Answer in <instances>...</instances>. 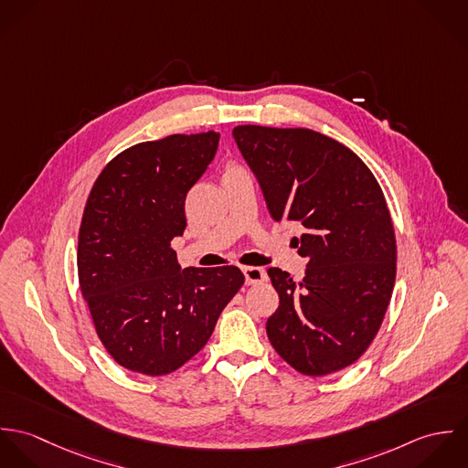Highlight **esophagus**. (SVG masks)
Listing matches in <instances>:
<instances>
[{
    "label": "esophagus",
    "mask_w": 468,
    "mask_h": 468,
    "mask_svg": "<svg viewBox=\"0 0 468 468\" xmlns=\"http://www.w3.org/2000/svg\"><path fill=\"white\" fill-rule=\"evenodd\" d=\"M245 273V281L247 284H261L267 281V271L260 267H245L243 268Z\"/></svg>",
    "instance_id": "1"
}]
</instances>
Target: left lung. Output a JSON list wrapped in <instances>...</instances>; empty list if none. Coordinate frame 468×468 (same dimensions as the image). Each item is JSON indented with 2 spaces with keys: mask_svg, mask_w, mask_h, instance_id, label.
Instances as JSON below:
<instances>
[{
  "mask_svg": "<svg viewBox=\"0 0 468 468\" xmlns=\"http://www.w3.org/2000/svg\"><path fill=\"white\" fill-rule=\"evenodd\" d=\"M275 221L292 219L308 258L303 281L268 268L279 308L267 321L277 355L306 377L356 362L378 334L397 277V238L382 187L344 144L306 128L236 126Z\"/></svg>",
  "mask_w": 468,
  "mask_h": 468,
  "instance_id": "left-lung-1",
  "label": "left lung"
}]
</instances>
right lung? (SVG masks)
<instances>
[{"instance_id":"add662e5","label":"right lung","mask_w":468,"mask_h":468,"mask_svg":"<svg viewBox=\"0 0 468 468\" xmlns=\"http://www.w3.org/2000/svg\"><path fill=\"white\" fill-rule=\"evenodd\" d=\"M218 140L210 130L134 144L106 164L86 200L80 292L102 346L134 373L162 377L191 360L245 282L238 267L182 271L171 249Z\"/></svg>"}]
</instances>
